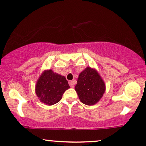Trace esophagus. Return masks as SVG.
<instances>
[{
    "label": "esophagus",
    "mask_w": 146,
    "mask_h": 146,
    "mask_svg": "<svg viewBox=\"0 0 146 146\" xmlns=\"http://www.w3.org/2000/svg\"><path fill=\"white\" fill-rule=\"evenodd\" d=\"M69 85L71 88H74V82L73 81H69Z\"/></svg>",
    "instance_id": "esophagus-1"
}]
</instances>
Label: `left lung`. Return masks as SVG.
<instances>
[{
	"label": "left lung",
	"instance_id": "obj_1",
	"mask_svg": "<svg viewBox=\"0 0 146 146\" xmlns=\"http://www.w3.org/2000/svg\"><path fill=\"white\" fill-rule=\"evenodd\" d=\"M75 90L81 102L92 106L102 98L106 84L96 70L88 66L80 73Z\"/></svg>",
	"mask_w": 146,
	"mask_h": 146
}]
</instances>
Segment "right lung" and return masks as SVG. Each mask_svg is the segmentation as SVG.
Here are the masks:
<instances>
[{"label":"right lung","instance_id":"add662e5","mask_svg":"<svg viewBox=\"0 0 146 146\" xmlns=\"http://www.w3.org/2000/svg\"><path fill=\"white\" fill-rule=\"evenodd\" d=\"M68 88V82L64 76L54 72L52 70H45L36 82L35 92L41 102L52 106L60 100L63 94Z\"/></svg>","mask_w":146,"mask_h":146}]
</instances>
